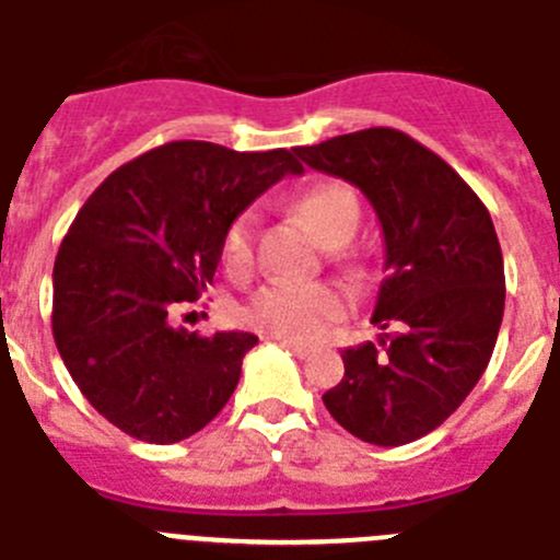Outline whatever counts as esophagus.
<instances>
[{
  "label": "esophagus",
  "mask_w": 560,
  "mask_h": 560,
  "mask_svg": "<svg viewBox=\"0 0 560 560\" xmlns=\"http://www.w3.org/2000/svg\"><path fill=\"white\" fill-rule=\"evenodd\" d=\"M275 341L280 343V347H285V350H291V352H294L296 358H307V355H311V347H305V343L285 341V338H275Z\"/></svg>",
  "instance_id": "obj_1"
}]
</instances>
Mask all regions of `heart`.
I'll return each mask as SVG.
<instances>
[{
  "label": "heart",
  "instance_id": "1",
  "mask_svg": "<svg viewBox=\"0 0 560 560\" xmlns=\"http://www.w3.org/2000/svg\"><path fill=\"white\" fill-rule=\"evenodd\" d=\"M291 213L327 249H338L355 235L361 202L347 183L316 179L291 199ZM253 217L241 213L222 235V266L244 277L253 269ZM350 300L332 283H271L255 291L244 305V322L255 330L285 341H314L341 319Z\"/></svg>",
  "mask_w": 560,
  "mask_h": 560
}]
</instances>
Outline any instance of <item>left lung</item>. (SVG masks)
Returning a JSON list of instances; mask_svg holds the SVG:
<instances>
[{
	"instance_id": "1",
	"label": "left lung",
	"mask_w": 560,
	"mask_h": 560,
	"mask_svg": "<svg viewBox=\"0 0 560 560\" xmlns=\"http://www.w3.org/2000/svg\"><path fill=\"white\" fill-rule=\"evenodd\" d=\"M294 152L361 188L386 241L372 322L392 330L381 347L343 350V377L322 397L325 408L377 447L422 439L458 410L494 352L505 271L489 210L447 161L392 127Z\"/></svg>"
}]
</instances>
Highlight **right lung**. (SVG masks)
Returning a JSON list of instances; mask_svg holds the SVG:
<instances>
[{"instance_id": "right-lung-1", "label": "right lung", "mask_w": 560, "mask_h": 560, "mask_svg": "<svg viewBox=\"0 0 560 560\" xmlns=\"http://www.w3.org/2000/svg\"><path fill=\"white\" fill-rule=\"evenodd\" d=\"M302 163L289 150L235 152L172 141L119 166L85 199L52 271V336L102 417L174 444L233 397L258 336L168 325L213 283L228 224Z\"/></svg>"}]
</instances>
